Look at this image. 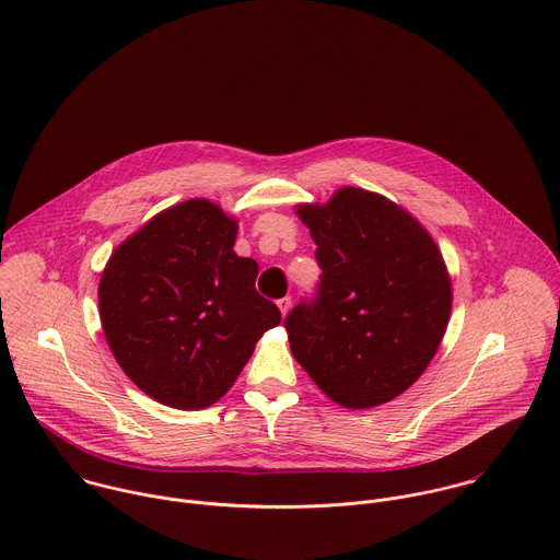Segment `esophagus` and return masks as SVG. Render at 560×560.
<instances>
[{"instance_id": "obj_1", "label": "esophagus", "mask_w": 560, "mask_h": 560, "mask_svg": "<svg viewBox=\"0 0 560 560\" xmlns=\"http://www.w3.org/2000/svg\"><path fill=\"white\" fill-rule=\"evenodd\" d=\"M277 305H279L281 314L285 316V314L290 312V307H292V299H290V296H283V299H279V301H277Z\"/></svg>"}]
</instances>
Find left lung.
Segmentation results:
<instances>
[{
  "mask_svg": "<svg viewBox=\"0 0 560 560\" xmlns=\"http://www.w3.org/2000/svg\"><path fill=\"white\" fill-rule=\"evenodd\" d=\"M296 213L323 275L283 320L290 349L336 405H385L442 342L453 303L444 259L420 222L378 194L345 186Z\"/></svg>",
  "mask_w": 560,
  "mask_h": 560,
  "instance_id": "obj_1",
  "label": "left lung"
}]
</instances>
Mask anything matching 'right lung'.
Returning <instances> with one entry per match:
<instances>
[{"label": "right lung", "instance_id": "1", "mask_svg": "<svg viewBox=\"0 0 560 560\" xmlns=\"http://www.w3.org/2000/svg\"><path fill=\"white\" fill-rule=\"evenodd\" d=\"M237 222L209 200L179 202L109 257L98 307L120 369L153 400L207 409L237 381L255 342L281 323L259 266L240 257Z\"/></svg>", "mask_w": 560, "mask_h": 560}]
</instances>
